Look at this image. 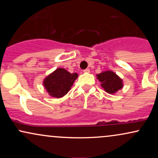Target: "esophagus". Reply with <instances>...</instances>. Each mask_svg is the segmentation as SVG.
Masks as SVG:
<instances>
[{
  "label": "esophagus",
  "mask_w": 158,
  "mask_h": 158,
  "mask_svg": "<svg viewBox=\"0 0 158 158\" xmlns=\"http://www.w3.org/2000/svg\"><path fill=\"white\" fill-rule=\"evenodd\" d=\"M83 71H84V73H89L90 70L88 68H87V69H85V70H83Z\"/></svg>",
  "instance_id": "obj_1"
}]
</instances>
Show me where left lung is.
I'll return each mask as SVG.
<instances>
[{
	"mask_svg": "<svg viewBox=\"0 0 158 158\" xmlns=\"http://www.w3.org/2000/svg\"><path fill=\"white\" fill-rule=\"evenodd\" d=\"M97 79L105 91L109 94H115L123 88V79L111 70H106L97 74Z\"/></svg>",
	"mask_w": 158,
	"mask_h": 158,
	"instance_id": "obj_1",
	"label": "left lung"
}]
</instances>
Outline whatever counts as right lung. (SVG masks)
<instances>
[{
  "mask_svg": "<svg viewBox=\"0 0 158 158\" xmlns=\"http://www.w3.org/2000/svg\"><path fill=\"white\" fill-rule=\"evenodd\" d=\"M77 78V73H70L65 69L59 68L45 77L43 85L50 97L61 98L68 93Z\"/></svg>",
  "mask_w": 158,
  "mask_h": 158,
  "instance_id": "obj_1",
  "label": "right lung"
}]
</instances>
